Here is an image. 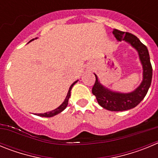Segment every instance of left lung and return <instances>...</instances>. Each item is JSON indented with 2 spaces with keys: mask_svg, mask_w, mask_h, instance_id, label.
<instances>
[{
  "mask_svg": "<svg viewBox=\"0 0 158 158\" xmlns=\"http://www.w3.org/2000/svg\"><path fill=\"white\" fill-rule=\"evenodd\" d=\"M113 34L117 40H125L128 42L138 51L143 66V81L135 91L123 94L112 93L107 90L99 83L97 77L95 75L96 81L92 89V93L96 96L98 104L105 109L112 111H126L136 107L144 99L151 85L153 69L147 47L136 36L129 32L125 33L117 29L113 30Z\"/></svg>",
  "mask_w": 158,
  "mask_h": 158,
  "instance_id": "1",
  "label": "left lung"
}]
</instances>
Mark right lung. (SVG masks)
<instances>
[{
    "mask_svg": "<svg viewBox=\"0 0 158 158\" xmlns=\"http://www.w3.org/2000/svg\"><path fill=\"white\" fill-rule=\"evenodd\" d=\"M33 40H34V39H33ZM77 81H76L73 82V83L71 85V86L69 87V92H68V94H67L65 100H64L63 103H62V104H61V105H60L58 108L54 109V111H48V112L43 113V114H38L37 115H39V116H43V117H52V116H54V115H56L57 114H58V113L62 112V111L65 109V107H67V105H68V101H69V97H70V90H71V89H72L73 86V85H74Z\"/></svg>",
    "mask_w": 158,
    "mask_h": 158,
    "instance_id": "1",
    "label": "right lung"
}]
</instances>
